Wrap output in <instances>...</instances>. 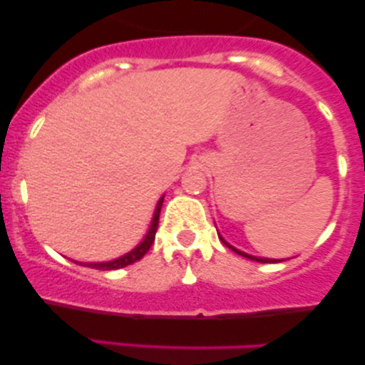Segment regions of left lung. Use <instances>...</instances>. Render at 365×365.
<instances>
[{
  "instance_id": "1",
  "label": "left lung",
  "mask_w": 365,
  "mask_h": 365,
  "mask_svg": "<svg viewBox=\"0 0 365 365\" xmlns=\"http://www.w3.org/2000/svg\"><path fill=\"white\" fill-rule=\"evenodd\" d=\"M221 240H223V238H221ZM225 242V240H223ZM226 244V242H225ZM228 245V244H226ZM230 249L233 250V252H237V254H240V255H244V257H247V259H252V261H257V262H279L278 259H262V257H254V255H249V254H245V252H242V250H237L235 247H232V245H228Z\"/></svg>"
}]
</instances>
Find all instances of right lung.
I'll return each mask as SVG.
<instances>
[{
	"mask_svg": "<svg viewBox=\"0 0 365 365\" xmlns=\"http://www.w3.org/2000/svg\"><path fill=\"white\" fill-rule=\"evenodd\" d=\"M163 199H165V197H161V199H159L158 207H156V212H154L153 223H150V228H149L148 235H145L144 240H142L140 244L135 247V249L130 250L128 254L121 255V257H118V259H115V261H108V262H83V264H82V262H77V264H82V266H87V267H96V269L110 271V269H120V267L128 266V264L137 262V261H139V259L144 257V255L148 254V250L150 249V245H153L154 237H156L158 223H159V212H161Z\"/></svg>",
	"mask_w": 365,
	"mask_h": 365,
	"instance_id": "obj_1",
	"label": "right lung"
}]
</instances>
